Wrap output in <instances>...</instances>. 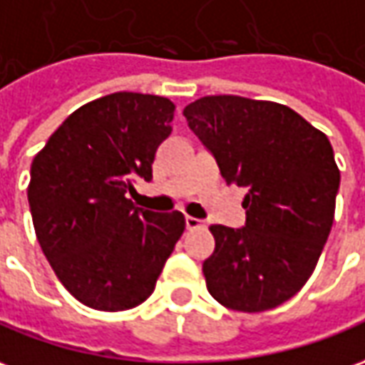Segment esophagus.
I'll return each instance as SVG.
<instances>
[{
    "mask_svg": "<svg viewBox=\"0 0 365 365\" xmlns=\"http://www.w3.org/2000/svg\"><path fill=\"white\" fill-rule=\"evenodd\" d=\"M185 222H187L188 230H195V228H200V226H202V220H200V218H195V216H187Z\"/></svg>",
    "mask_w": 365,
    "mask_h": 365,
    "instance_id": "1",
    "label": "esophagus"
}]
</instances>
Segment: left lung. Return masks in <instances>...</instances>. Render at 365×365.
Returning a JSON list of instances; mask_svg holds the SVG:
<instances>
[{"instance_id":"1","label":"left lung","mask_w":365,"mask_h":365,"mask_svg":"<svg viewBox=\"0 0 365 365\" xmlns=\"http://www.w3.org/2000/svg\"><path fill=\"white\" fill-rule=\"evenodd\" d=\"M182 115L226 185L246 188V225L210 226L208 292L238 312L276 308L308 282L331 230L340 170L330 140L286 105L238 95L202 97Z\"/></svg>"}]
</instances>
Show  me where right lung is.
Segmentation results:
<instances>
[{"mask_svg": "<svg viewBox=\"0 0 365 365\" xmlns=\"http://www.w3.org/2000/svg\"><path fill=\"white\" fill-rule=\"evenodd\" d=\"M175 105L110 93L71 113L31 163L27 200L53 272L85 306L120 312L149 298L185 230L182 212H153L127 198L153 178Z\"/></svg>", "mask_w": 365, "mask_h": 365, "instance_id": "add662e5", "label": "right lung"}]
</instances>
